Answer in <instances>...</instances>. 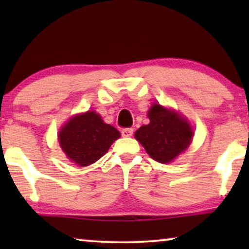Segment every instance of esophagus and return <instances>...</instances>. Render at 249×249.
Here are the masks:
<instances>
[{
    "instance_id": "esophagus-1",
    "label": "esophagus",
    "mask_w": 249,
    "mask_h": 249,
    "mask_svg": "<svg viewBox=\"0 0 249 249\" xmlns=\"http://www.w3.org/2000/svg\"><path fill=\"white\" fill-rule=\"evenodd\" d=\"M121 134L124 137H130V136H132V134H134V129L132 128H124L121 130Z\"/></svg>"
}]
</instances>
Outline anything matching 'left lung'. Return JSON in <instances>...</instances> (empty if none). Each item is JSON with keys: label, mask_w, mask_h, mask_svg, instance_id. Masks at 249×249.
<instances>
[{"label": "left lung", "mask_w": 249, "mask_h": 249, "mask_svg": "<svg viewBox=\"0 0 249 249\" xmlns=\"http://www.w3.org/2000/svg\"><path fill=\"white\" fill-rule=\"evenodd\" d=\"M148 118L151 122L135 132L136 139L155 161L171 162L189 146L194 135L192 127L178 113L160 104L152 105Z\"/></svg>", "instance_id": "obj_1"}]
</instances>
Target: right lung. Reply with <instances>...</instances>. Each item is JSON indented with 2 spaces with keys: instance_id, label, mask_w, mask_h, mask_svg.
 Returning <instances> with one entry per match:
<instances>
[{
  "instance_id": "1",
  "label": "right lung",
  "mask_w": 249,
  "mask_h": 249,
  "mask_svg": "<svg viewBox=\"0 0 249 249\" xmlns=\"http://www.w3.org/2000/svg\"><path fill=\"white\" fill-rule=\"evenodd\" d=\"M119 132L101 117L88 111L71 119L59 134L61 148L71 161L80 166L89 165L101 159L110 148Z\"/></svg>"
}]
</instances>
